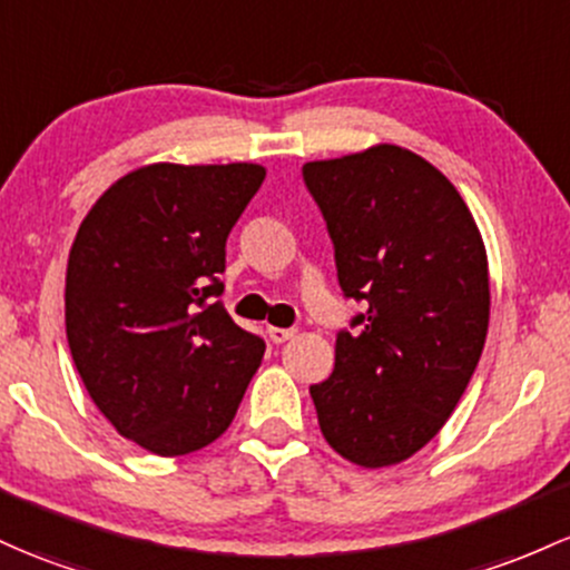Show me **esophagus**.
Wrapping results in <instances>:
<instances>
[{
    "label": "esophagus",
    "instance_id": "1",
    "mask_svg": "<svg viewBox=\"0 0 570 570\" xmlns=\"http://www.w3.org/2000/svg\"><path fill=\"white\" fill-rule=\"evenodd\" d=\"M295 333L297 330H292V327H267V335H271L273 343L289 341V337H295Z\"/></svg>",
    "mask_w": 570,
    "mask_h": 570
}]
</instances>
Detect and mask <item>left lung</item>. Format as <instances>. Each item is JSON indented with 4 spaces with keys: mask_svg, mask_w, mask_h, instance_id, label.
Listing matches in <instances>:
<instances>
[{
    "mask_svg": "<svg viewBox=\"0 0 570 570\" xmlns=\"http://www.w3.org/2000/svg\"><path fill=\"white\" fill-rule=\"evenodd\" d=\"M343 295L367 303L335 337V371L311 386L341 458L386 468L416 454L458 409L490 324L481 233L452 180L409 148L308 161Z\"/></svg>",
    "mask_w": 570,
    "mask_h": 570,
    "instance_id": "left-lung-1",
    "label": "left lung"
}]
</instances>
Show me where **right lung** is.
Instances as JSON below:
<instances>
[{
  "label": "right lung",
  "instance_id": "add662e5",
  "mask_svg": "<svg viewBox=\"0 0 570 570\" xmlns=\"http://www.w3.org/2000/svg\"><path fill=\"white\" fill-rule=\"evenodd\" d=\"M265 167L159 165L118 178L70 248L67 341L97 409L137 446L180 458L233 424L265 341L218 303L224 246Z\"/></svg>",
  "mask_w": 570,
  "mask_h": 570
}]
</instances>
